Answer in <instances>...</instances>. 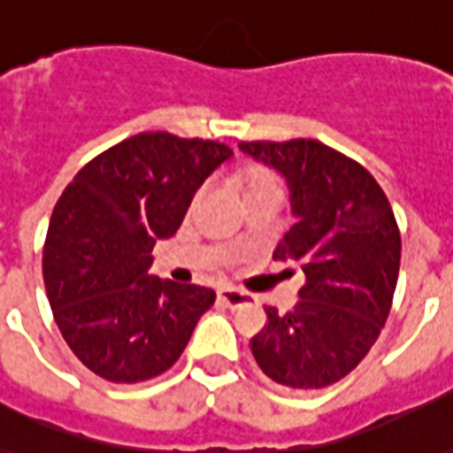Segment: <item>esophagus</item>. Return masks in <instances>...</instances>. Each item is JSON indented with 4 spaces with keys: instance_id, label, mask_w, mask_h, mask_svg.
Segmentation results:
<instances>
[{
    "instance_id": "34e87169",
    "label": "esophagus",
    "mask_w": 453,
    "mask_h": 453,
    "mask_svg": "<svg viewBox=\"0 0 453 453\" xmlns=\"http://www.w3.org/2000/svg\"><path fill=\"white\" fill-rule=\"evenodd\" d=\"M218 297L220 303L230 307V310H240V307H247V304H254V297L250 293H242L237 288H220L218 290Z\"/></svg>"
}]
</instances>
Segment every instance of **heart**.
I'll list each match as a JSON object with an SVG mask.
<instances>
[{
    "instance_id": "1",
    "label": "heart",
    "mask_w": 453,
    "mask_h": 453,
    "mask_svg": "<svg viewBox=\"0 0 453 453\" xmlns=\"http://www.w3.org/2000/svg\"><path fill=\"white\" fill-rule=\"evenodd\" d=\"M237 182L242 187L244 196H252V194L259 192H271V189H278V177L271 173L269 167H247L244 173H240Z\"/></svg>"
}]
</instances>
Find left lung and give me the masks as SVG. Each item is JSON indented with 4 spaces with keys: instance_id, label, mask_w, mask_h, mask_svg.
I'll return each instance as SVG.
<instances>
[{
    "instance_id": "obj_1",
    "label": "left lung",
    "mask_w": 453,
    "mask_h": 453,
    "mask_svg": "<svg viewBox=\"0 0 453 453\" xmlns=\"http://www.w3.org/2000/svg\"><path fill=\"white\" fill-rule=\"evenodd\" d=\"M286 177L295 226L273 250L304 273L300 303L252 338L261 372L293 388H324L360 365L380 338L401 266V233L377 180L314 139L242 142Z\"/></svg>"
}]
</instances>
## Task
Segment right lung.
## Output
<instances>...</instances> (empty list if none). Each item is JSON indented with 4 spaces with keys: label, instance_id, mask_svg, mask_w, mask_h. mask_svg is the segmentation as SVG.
Returning <instances> with one entry per match:
<instances>
[{
    "label": "right lung",
    "instance_id": "right-lung-1",
    "mask_svg": "<svg viewBox=\"0 0 453 453\" xmlns=\"http://www.w3.org/2000/svg\"><path fill=\"white\" fill-rule=\"evenodd\" d=\"M233 158L226 143L136 134L79 170L57 201L42 250L50 307L66 346L117 384L177 363L211 288L149 273L153 244L182 226L203 180Z\"/></svg>",
    "mask_w": 453,
    "mask_h": 453
}]
</instances>
